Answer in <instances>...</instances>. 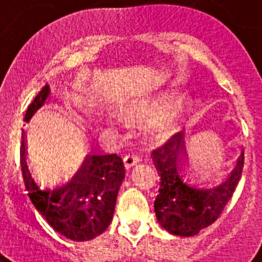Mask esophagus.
<instances>
[{
	"instance_id": "34e87169",
	"label": "esophagus",
	"mask_w": 262,
	"mask_h": 262,
	"mask_svg": "<svg viewBox=\"0 0 262 262\" xmlns=\"http://www.w3.org/2000/svg\"><path fill=\"white\" fill-rule=\"evenodd\" d=\"M139 157L136 155H126L125 157H124V165H125V168L126 170H129V168H132L133 166H136L137 163L139 162Z\"/></svg>"
}]
</instances>
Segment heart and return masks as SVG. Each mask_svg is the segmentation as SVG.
<instances>
[{
    "instance_id": "obj_1",
    "label": "heart",
    "mask_w": 262,
    "mask_h": 262,
    "mask_svg": "<svg viewBox=\"0 0 262 262\" xmlns=\"http://www.w3.org/2000/svg\"><path fill=\"white\" fill-rule=\"evenodd\" d=\"M118 109L105 112L107 120L120 121L124 116L138 118L144 133L152 139H166L180 132L196 107V97L187 90L167 89L143 94L116 96Z\"/></svg>"
}]
</instances>
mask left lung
I'll return each instance as SVG.
<instances>
[{
    "label": "left lung",
    "mask_w": 262,
    "mask_h": 262,
    "mask_svg": "<svg viewBox=\"0 0 262 262\" xmlns=\"http://www.w3.org/2000/svg\"><path fill=\"white\" fill-rule=\"evenodd\" d=\"M184 133L152 152L161 176L155 212L161 227L175 236L191 237L216 221L233 195L244 167V149L229 156L221 167L195 165Z\"/></svg>",
    "instance_id": "1"
}]
</instances>
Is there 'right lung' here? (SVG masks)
I'll list each match as a JSON object with an SVG mask.
<instances>
[{"label":"right lung","mask_w":262,"mask_h":262,"mask_svg":"<svg viewBox=\"0 0 262 262\" xmlns=\"http://www.w3.org/2000/svg\"><path fill=\"white\" fill-rule=\"evenodd\" d=\"M48 83L28 106L24 121L30 123L50 96ZM20 163L24 182L35 209L54 231L72 241H90L109 227L119 187L125 176L118 155L75 148L63 161L44 163L30 155L26 133H21Z\"/></svg>","instance_id":"right-lung-1"}]
</instances>
